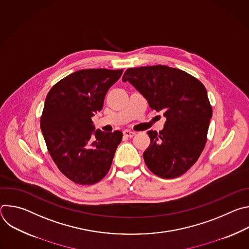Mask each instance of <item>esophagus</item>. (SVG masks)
Here are the masks:
<instances>
[{"mask_svg":"<svg viewBox=\"0 0 249 249\" xmlns=\"http://www.w3.org/2000/svg\"><path fill=\"white\" fill-rule=\"evenodd\" d=\"M123 134H124V136L125 137H128V138H132V137H134L135 136V132H133V131H130V130H125V131H123Z\"/></svg>","mask_w":249,"mask_h":249,"instance_id":"34e87169","label":"esophagus"}]
</instances>
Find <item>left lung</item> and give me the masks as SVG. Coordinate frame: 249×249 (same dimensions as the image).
I'll return each mask as SVG.
<instances>
[{
  "instance_id": "8db88e82",
  "label": "left lung",
  "mask_w": 249,
  "mask_h": 249,
  "mask_svg": "<svg viewBox=\"0 0 249 249\" xmlns=\"http://www.w3.org/2000/svg\"><path fill=\"white\" fill-rule=\"evenodd\" d=\"M143 95L153 110L166 118L160 133L144 152L148 168L161 178L185 173L203 152L212 117V105L204 85L182 70L163 65L129 68L122 78Z\"/></svg>"
}]
</instances>
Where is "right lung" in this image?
<instances>
[{
    "instance_id": "obj_1",
    "label": "right lung",
    "mask_w": 249,
    "mask_h": 249,
    "mask_svg": "<svg viewBox=\"0 0 249 249\" xmlns=\"http://www.w3.org/2000/svg\"><path fill=\"white\" fill-rule=\"evenodd\" d=\"M122 73L80 70L59 81L46 96L40 127L47 150L59 170L75 183L94 184L110 169L123 134L94 131L91 117L102 109L106 92Z\"/></svg>"
}]
</instances>
